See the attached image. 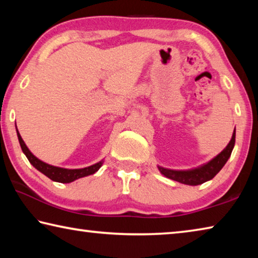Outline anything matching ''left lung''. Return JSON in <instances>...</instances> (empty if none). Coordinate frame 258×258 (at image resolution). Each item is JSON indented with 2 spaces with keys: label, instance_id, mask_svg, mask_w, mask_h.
<instances>
[{
  "label": "left lung",
  "instance_id": "1",
  "mask_svg": "<svg viewBox=\"0 0 258 258\" xmlns=\"http://www.w3.org/2000/svg\"><path fill=\"white\" fill-rule=\"evenodd\" d=\"M235 142V133H233L232 139L225 149L218 154L215 158L209 161L208 164L204 165L203 167L192 169V171L181 172V171H173V169H167L158 166V169L164 176L171 178L176 182L183 183V184L187 185H199L203 183L207 182L216 175V174L223 168L226 161L230 158L231 152L233 150Z\"/></svg>",
  "mask_w": 258,
  "mask_h": 258
}]
</instances>
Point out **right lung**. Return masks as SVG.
I'll use <instances>...</instances> for the list:
<instances>
[{"instance_id": "add662e5", "label": "right lung", "mask_w": 258, "mask_h": 258, "mask_svg": "<svg viewBox=\"0 0 258 258\" xmlns=\"http://www.w3.org/2000/svg\"><path fill=\"white\" fill-rule=\"evenodd\" d=\"M18 139H19L21 150H23L26 157H27L29 163L32 164L34 167L37 169V171H40L41 173L44 174L45 176L51 178V180L54 182L71 183L73 181L77 180V178L84 177L87 175H92V174L99 171V168L101 167L103 164V161H100V163H98V164H94L92 166H89V167L81 168V169H67V168L55 167V166H51L49 164H45V163H43L42 160L36 158V157H35L32 152L29 151L27 146L25 145L24 140L21 139L19 132H18Z\"/></svg>"}]
</instances>
